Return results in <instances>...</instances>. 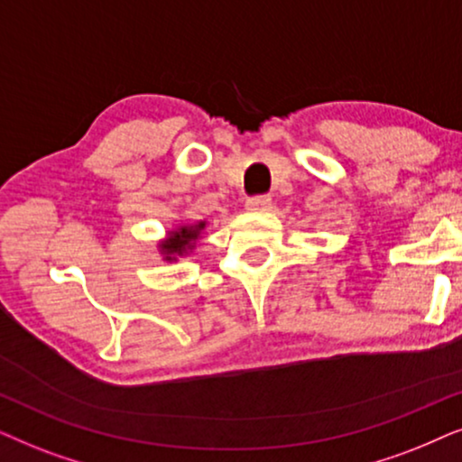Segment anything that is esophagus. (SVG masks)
<instances>
[{"instance_id": "34e87169", "label": "esophagus", "mask_w": 462, "mask_h": 462, "mask_svg": "<svg viewBox=\"0 0 462 462\" xmlns=\"http://www.w3.org/2000/svg\"><path fill=\"white\" fill-rule=\"evenodd\" d=\"M270 202H273V199L266 194L251 196V199H247V208L249 211H266V208L270 207Z\"/></svg>"}]
</instances>
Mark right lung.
<instances>
[{"mask_svg": "<svg viewBox=\"0 0 462 462\" xmlns=\"http://www.w3.org/2000/svg\"><path fill=\"white\" fill-rule=\"evenodd\" d=\"M202 227H205V221H200V224L196 226H181L177 227L175 232H171V238H167V241H162V245H160V249L167 255V260H173V255L186 254V251L192 247V241L199 238Z\"/></svg>", "mask_w": 462, "mask_h": 462, "instance_id": "right-lung-1", "label": "right lung"}]
</instances>
